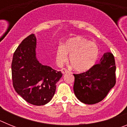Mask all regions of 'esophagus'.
<instances>
[{
	"mask_svg": "<svg viewBox=\"0 0 127 127\" xmlns=\"http://www.w3.org/2000/svg\"><path fill=\"white\" fill-rule=\"evenodd\" d=\"M61 71H62V73L63 74H65V73H67V72H68V70H67V69H65V68H62V69H61Z\"/></svg>",
	"mask_w": 127,
	"mask_h": 127,
	"instance_id": "34e87169",
	"label": "esophagus"
}]
</instances>
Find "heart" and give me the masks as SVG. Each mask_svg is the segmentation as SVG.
I'll return each instance as SVG.
<instances>
[{"label": "heart", "mask_w": 127, "mask_h": 127, "mask_svg": "<svg viewBox=\"0 0 127 127\" xmlns=\"http://www.w3.org/2000/svg\"><path fill=\"white\" fill-rule=\"evenodd\" d=\"M98 48L94 42L82 37L69 39L57 49V62L62 64L67 59L69 54V62L73 69L77 72L88 71L95 65L98 57Z\"/></svg>", "instance_id": "obj_1"}]
</instances>
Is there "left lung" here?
Returning a JSON list of instances; mask_svg holds the SVG:
<instances>
[{
    "instance_id": "left-lung-1",
    "label": "left lung",
    "mask_w": 127,
    "mask_h": 127,
    "mask_svg": "<svg viewBox=\"0 0 127 127\" xmlns=\"http://www.w3.org/2000/svg\"><path fill=\"white\" fill-rule=\"evenodd\" d=\"M115 71L114 56L107 52L88 71L74 74V92L77 99L86 104L102 101L116 84Z\"/></svg>"
}]
</instances>
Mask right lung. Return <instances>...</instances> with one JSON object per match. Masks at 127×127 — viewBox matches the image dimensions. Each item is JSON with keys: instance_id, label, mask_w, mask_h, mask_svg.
Returning <instances> with one entry per match:
<instances>
[{"instance_id": "right-lung-1", "label": "right lung", "mask_w": 127, "mask_h": 127, "mask_svg": "<svg viewBox=\"0 0 127 127\" xmlns=\"http://www.w3.org/2000/svg\"><path fill=\"white\" fill-rule=\"evenodd\" d=\"M35 48L36 37L33 33L18 46L11 64L12 79L14 90L25 100L43 105L52 99L62 74L39 63Z\"/></svg>"}]
</instances>
